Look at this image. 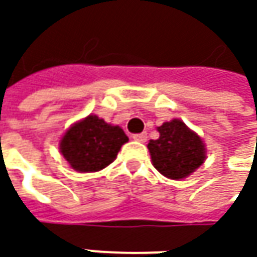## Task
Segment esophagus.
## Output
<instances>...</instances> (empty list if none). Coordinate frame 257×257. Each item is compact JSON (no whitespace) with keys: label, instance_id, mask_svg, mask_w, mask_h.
<instances>
[{"label":"esophagus","instance_id":"34e87169","mask_svg":"<svg viewBox=\"0 0 257 257\" xmlns=\"http://www.w3.org/2000/svg\"><path fill=\"white\" fill-rule=\"evenodd\" d=\"M133 139L136 142H140V143H144L147 140V133H139L133 134Z\"/></svg>","mask_w":257,"mask_h":257}]
</instances>
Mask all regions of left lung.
Returning <instances> with one entry per match:
<instances>
[{
    "mask_svg": "<svg viewBox=\"0 0 257 257\" xmlns=\"http://www.w3.org/2000/svg\"><path fill=\"white\" fill-rule=\"evenodd\" d=\"M160 137L147 144L153 166L163 176L179 180L187 177L204 162L202 139L180 120H172L159 128Z\"/></svg>",
    "mask_w": 257,
    "mask_h": 257,
    "instance_id": "8db88e82",
    "label": "left lung"
}]
</instances>
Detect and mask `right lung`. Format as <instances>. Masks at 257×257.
<instances>
[{"label": "right lung", "mask_w": 257, "mask_h": 257, "mask_svg": "<svg viewBox=\"0 0 257 257\" xmlns=\"http://www.w3.org/2000/svg\"><path fill=\"white\" fill-rule=\"evenodd\" d=\"M128 137L118 125H110L97 115H88L64 134L60 149L77 172H98L113 163Z\"/></svg>", "instance_id": "right-lung-1"}]
</instances>
